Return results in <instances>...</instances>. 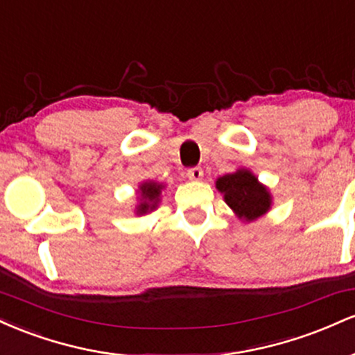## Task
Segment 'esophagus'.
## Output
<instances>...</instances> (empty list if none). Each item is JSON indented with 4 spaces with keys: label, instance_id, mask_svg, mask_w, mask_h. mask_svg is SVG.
Returning <instances> with one entry per match:
<instances>
[{
    "label": "esophagus",
    "instance_id": "34e87169",
    "mask_svg": "<svg viewBox=\"0 0 355 355\" xmlns=\"http://www.w3.org/2000/svg\"><path fill=\"white\" fill-rule=\"evenodd\" d=\"M187 177H189L191 182H200L203 178V170L200 166H193V168H190L189 172H187Z\"/></svg>",
    "mask_w": 355,
    "mask_h": 355
}]
</instances>
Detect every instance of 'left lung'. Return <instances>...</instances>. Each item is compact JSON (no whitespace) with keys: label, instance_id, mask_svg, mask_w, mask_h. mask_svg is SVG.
<instances>
[{"label":"left lung","instance_id":"1","mask_svg":"<svg viewBox=\"0 0 355 355\" xmlns=\"http://www.w3.org/2000/svg\"><path fill=\"white\" fill-rule=\"evenodd\" d=\"M215 187L223 195V200L242 222H254L272 209V193L267 185L248 168H239L234 173L222 175Z\"/></svg>","mask_w":355,"mask_h":355}]
</instances>
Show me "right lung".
<instances>
[{"label": "right lung", "mask_w": 355, "mask_h": 355, "mask_svg": "<svg viewBox=\"0 0 355 355\" xmlns=\"http://www.w3.org/2000/svg\"><path fill=\"white\" fill-rule=\"evenodd\" d=\"M166 189V185L155 180H144L138 185L137 190V205H135V215L141 217V215L152 214L153 210L158 209L162 202V191Z\"/></svg>", "instance_id": "1"}]
</instances>
